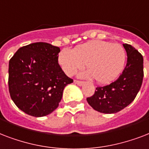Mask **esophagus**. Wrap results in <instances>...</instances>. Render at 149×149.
I'll return each instance as SVG.
<instances>
[{"mask_svg":"<svg viewBox=\"0 0 149 149\" xmlns=\"http://www.w3.org/2000/svg\"><path fill=\"white\" fill-rule=\"evenodd\" d=\"M74 83L75 84H77L78 85H82L83 84H84V81H79V80H74Z\"/></svg>","mask_w":149,"mask_h":149,"instance_id":"34e87169","label":"esophagus"}]
</instances>
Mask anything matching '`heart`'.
I'll return each instance as SVG.
<instances>
[{"label": "heart", "mask_w": 149, "mask_h": 149, "mask_svg": "<svg viewBox=\"0 0 149 149\" xmlns=\"http://www.w3.org/2000/svg\"><path fill=\"white\" fill-rule=\"evenodd\" d=\"M58 62L67 75L72 76L85 68L84 78H95L98 82L107 84L114 81L123 71L126 62V51L119 43L95 40L78 46L72 50L62 49Z\"/></svg>", "instance_id": "1"}]
</instances>
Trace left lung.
<instances>
[{
	"mask_svg": "<svg viewBox=\"0 0 149 149\" xmlns=\"http://www.w3.org/2000/svg\"><path fill=\"white\" fill-rule=\"evenodd\" d=\"M123 46L127 61L121 74L109 85L98 86L94 95L87 98L88 103L102 113H115L127 107L135 99L142 84V55L131 45Z\"/></svg>",
	"mask_w": 149,
	"mask_h": 149,
	"instance_id": "1",
	"label": "left lung"
}]
</instances>
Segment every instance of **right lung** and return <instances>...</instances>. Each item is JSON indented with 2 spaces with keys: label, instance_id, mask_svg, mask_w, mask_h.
Wrapping results in <instances>:
<instances>
[{
  "label": "right lung",
  "instance_id": "right-lung-1",
  "mask_svg": "<svg viewBox=\"0 0 149 149\" xmlns=\"http://www.w3.org/2000/svg\"><path fill=\"white\" fill-rule=\"evenodd\" d=\"M60 48L39 42L21 47L9 61L11 100L24 113L40 117L58 107L67 85L73 82L58 64Z\"/></svg>",
  "mask_w": 149,
  "mask_h": 149
}]
</instances>
